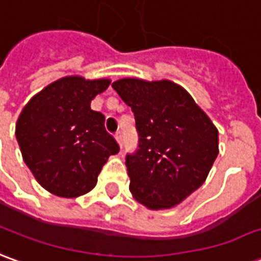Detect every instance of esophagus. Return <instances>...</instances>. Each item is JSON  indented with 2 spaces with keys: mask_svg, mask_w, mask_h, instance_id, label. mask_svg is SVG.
I'll return each instance as SVG.
<instances>
[{
  "mask_svg": "<svg viewBox=\"0 0 261 261\" xmlns=\"http://www.w3.org/2000/svg\"><path fill=\"white\" fill-rule=\"evenodd\" d=\"M115 139H116V142H118V145L122 147V135H121V132H116Z\"/></svg>",
  "mask_w": 261,
  "mask_h": 261,
  "instance_id": "obj_1",
  "label": "esophagus"
}]
</instances>
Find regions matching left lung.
Listing matches in <instances>:
<instances>
[{"mask_svg":"<svg viewBox=\"0 0 261 261\" xmlns=\"http://www.w3.org/2000/svg\"><path fill=\"white\" fill-rule=\"evenodd\" d=\"M132 108L139 149L126 156L129 190L149 210H169L198 190L219 153L218 129L188 92L170 80L112 83Z\"/></svg>","mask_w":261,"mask_h":261,"instance_id":"left-lung-1","label":"left lung"}]
</instances>
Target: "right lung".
Returning <instances> with one entry per match:
<instances>
[{
  "label": "right lung",
  "mask_w": 261,
  "mask_h": 261,
  "mask_svg": "<svg viewBox=\"0 0 261 261\" xmlns=\"http://www.w3.org/2000/svg\"><path fill=\"white\" fill-rule=\"evenodd\" d=\"M111 84L67 75L45 87L28 102L15 126L23 162L49 193L77 198L95 187L108 157L119 151L105 130V116L91 101Z\"/></svg>",
  "instance_id": "obj_1"
}]
</instances>
